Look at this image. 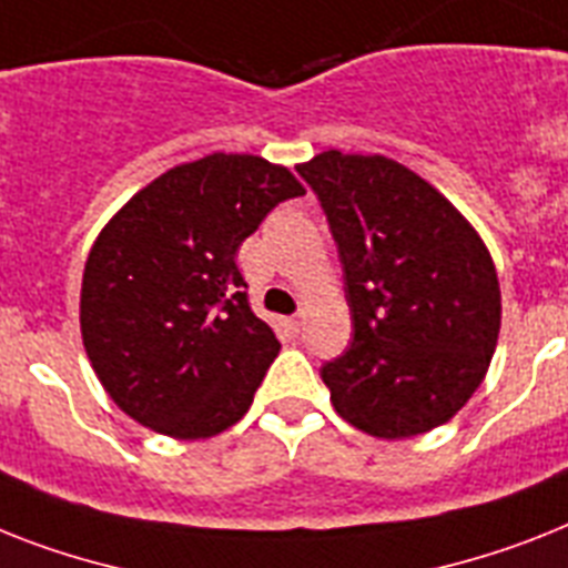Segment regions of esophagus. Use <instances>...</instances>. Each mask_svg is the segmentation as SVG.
<instances>
[{
  "mask_svg": "<svg viewBox=\"0 0 568 568\" xmlns=\"http://www.w3.org/2000/svg\"><path fill=\"white\" fill-rule=\"evenodd\" d=\"M302 325H304L302 313H298V316H290L287 318V327H290V331H293V334H298V331H302Z\"/></svg>",
  "mask_w": 568,
  "mask_h": 568,
  "instance_id": "esophagus-1",
  "label": "esophagus"
}]
</instances>
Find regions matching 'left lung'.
Returning <instances> with one entry per match:
<instances>
[{
  "instance_id": "8db88e82",
  "label": "left lung",
  "mask_w": 568,
  "mask_h": 568,
  "mask_svg": "<svg viewBox=\"0 0 568 568\" xmlns=\"http://www.w3.org/2000/svg\"><path fill=\"white\" fill-rule=\"evenodd\" d=\"M339 250L354 339L322 365L331 403L374 438L447 424L499 339L494 257L447 196L386 156L325 150L304 165Z\"/></svg>"
}]
</instances>
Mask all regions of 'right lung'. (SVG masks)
<instances>
[{
  "mask_svg": "<svg viewBox=\"0 0 568 568\" xmlns=\"http://www.w3.org/2000/svg\"><path fill=\"white\" fill-rule=\"evenodd\" d=\"M302 194L284 165L211 153L156 176L101 229L83 270L81 336L121 412L180 442L246 415L281 342L252 313L234 255Z\"/></svg>",
  "mask_w": 568,
  "mask_h": 568,
  "instance_id": "right-lung-1",
  "label": "right lung"
}]
</instances>
